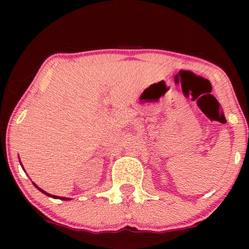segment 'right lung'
Returning <instances> with one entry per match:
<instances>
[{
	"label": "right lung",
	"instance_id": "right-lung-1",
	"mask_svg": "<svg viewBox=\"0 0 249 249\" xmlns=\"http://www.w3.org/2000/svg\"><path fill=\"white\" fill-rule=\"evenodd\" d=\"M19 162H20V160H19ZM20 166H22V168H24L23 167V165H22V162H20ZM33 184H34V187H36V189H38V190L41 192V193H44V195H46L47 196H50V197H53V199H59V200H64V201H69V200H71L70 197H64V196H53V195H50V193H47L46 191H44L43 189H40L38 185H37L35 182H33Z\"/></svg>",
	"mask_w": 249,
	"mask_h": 249
}]
</instances>
